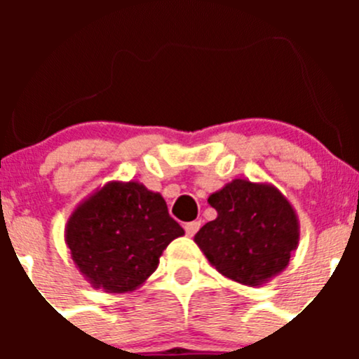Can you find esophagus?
<instances>
[{"mask_svg":"<svg viewBox=\"0 0 359 359\" xmlns=\"http://www.w3.org/2000/svg\"><path fill=\"white\" fill-rule=\"evenodd\" d=\"M200 227H201L200 220H193V222H187L186 226H184V229H186L187 236H194V234L198 233V229H200Z\"/></svg>","mask_w":359,"mask_h":359,"instance_id":"obj_1","label":"esophagus"}]
</instances>
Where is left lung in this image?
Instances as JSON below:
<instances>
[{
  "label": "left lung",
  "mask_w": 359,
  "mask_h": 359,
  "mask_svg": "<svg viewBox=\"0 0 359 359\" xmlns=\"http://www.w3.org/2000/svg\"><path fill=\"white\" fill-rule=\"evenodd\" d=\"M217 210L194 236L222 276L260 287L278 276L299 247V217L292 203L269 182L234 179L208 196Z\"/></svg>",
  "instance_id": "left-lung-1"
}]
</instances>
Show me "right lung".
Masks as SVG:
<instances>
[{
  "instance_id": "obj_1",
  "label": "right lung",
  "mask_w": 359,
  "mask_h": 359,
  "mask_svg": "<svg viewBox=\"0 0 359 359\" xmlns=\"http://www.w3.org/2000/svg\"><path fill=\"white\" fill-rule=\"evenodd\" d=\"M182 234L161 194L137 180H111L76 206L64 238L93 288L128 293L146 283L163 250Z\"/></svg>"
}]
</instances>
